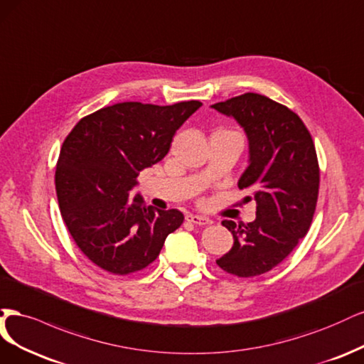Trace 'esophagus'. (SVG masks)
Segmentation results:
<instances>
[{"mask_svg":"<svg viewBox=\"0 0 364 364\" xmlns=\"http://www.w3.org/2000/svg\"><path fill=\"white\" fill-rule=\"evenodd\" d=\"M186 220H187V222H192V224H195V225H201V227L212 224V220H210L208 218L199 216V215H192V213L186 215Z\"/></svg>","mask_w":364,"mask_h":364,"instance_id":"34e87169","label":"esophagus"}]
</instances>
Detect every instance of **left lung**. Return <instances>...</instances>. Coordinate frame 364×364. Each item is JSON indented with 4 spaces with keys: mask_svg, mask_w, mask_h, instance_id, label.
Listing matches in <instances>:
<instances>
[{
    "mask_svg": "<svg viewBox=\"0 0 364 364\" xmlns=\"http://www.w3.org/2000/svg\"><path fill=\"white\" fill-rule=\"evenodd\" d=\"M212 107L232 116L248 136L250 166L237 186L257 203L250 224L222 222L234 243L216 263L231 275L257 277L278 266L309 232L319 193L318 156L299 116L271 98L248 92Z\"/></svg>",
    "mask_w": 364,
    "mask_h": 364,
    "instance_id": "1",
    "label": "left lung"
}]
</instances>
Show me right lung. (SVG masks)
Listing matches in <instances>:
<instances>
[{
  "mask_svg": "<svg viewBox=\"0 0 364 364\" xmlns=\"http://www.w3.org/2000/svg\"><path fill=\"white\" fill-rule=\"evenodd\" d=\"M203 102H118L80 119L62 145L55 192L80 251L114 275L154 262L184 220L175 208L148 207L133 193L139 172L168 154L175 132Z\"/></svg>",
  "mask_w": 364,
  "mask_h": 364,
  "instance_id": "1",
  "label": "right lung"
}]
</instances>
